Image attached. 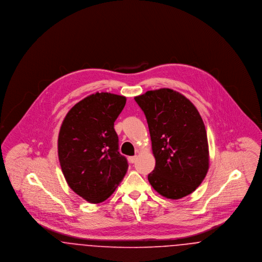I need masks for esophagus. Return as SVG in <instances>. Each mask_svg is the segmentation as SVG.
Listing matches in <instances>:
<instances>
[{
  "mask_svg": "<svg viewBox=\"0 0 262 262\" xmlns=\"http://www.w3.org/2000/svg\"><path fill=\"white\" fill-rule=\"evenodd\" d=\"M128 161L129 163H135L137 161V156H130V157H128Z\"/></svg>",
  "mask_w": 262,
  "mask_h": 262,
  "instance_id": "1",
  "label": "esophagus"
}]
</instances>
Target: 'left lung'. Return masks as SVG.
<instances>
[{"instance_id": "8db88e82", "label": "left lung", "mask_w": 262, "mask_h": 262, "mask_svg": "<svg viewBox=\"0 0 262 262\" xmlns=\"http://www.w3.org/2000/svg\"><path fill=\"white\" fill-rule=\"evenodd\" d=\"M149 127L155 168L148 174L163 196L179 200L190 194L209 167L205 125L194 105L169 88L150 90L135 97Z\"/></svg>"}]
</instances>
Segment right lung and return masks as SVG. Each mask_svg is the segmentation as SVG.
<instances>
[{
	"label": "right lung",
	"instance_id": "right-lung-1",
	"mask_svg": "<svg viewBox=\"0 0 262 262\" xmlns=\"http://www.w3.org/2000/svg\"><path fill=\"white\" fill-rule=\"evenodd\" d=\"M125 100L107 92L91 94L75 104L62 122L58 139L62 174L75 193L90 203L107 200L127 171L114 128Z\"/></svg>",
	"mask_w": 262,
	"mask_h": 262
}]
</instances>
